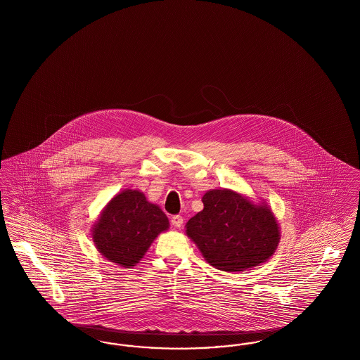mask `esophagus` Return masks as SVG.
<instances>
[{
	"label": "esophagus",
	"mask_w": 360,
	"mask_h": 360,
	"mask_svg": "<svg viewBox=\"0 0 360 360\" xmlns=\"http://www.w3.org/2000/svg\"><path fill=\"white\" fill-rule=\"evenodd\" d=\"M172 224H173L174 227H181V226L184 224V218H182L181 215H174V217H172Z\"/></svg>",
	"instance_id": "1"
}]
</instances>
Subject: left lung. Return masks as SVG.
I'll list each match as a JSON object with an SVG mask.
<instances>
[{
	"instance_id": "left-lung-1",
	"label": "left lung",
	"mask_w": 360,
	"mask_h": 360,
	"mask_svg": "<svg viewBox=\"0 0 360 360\" xmlns=\"http://www.w3.org/2000/svg\"><path fill=\"white\" fill-rule=\"evenodd\" d=\"M205 208L186 224L188 238L208 264L224 272H247L276 251L280 232L271 210L231 190H211Z\"/></svg>"
}]
</instances>
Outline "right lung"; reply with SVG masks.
<instances>
[{"instance_id":"obj_1","label":"right lung","mask_w":360,"mask_h":360,"mask_svg":"<svg viewBox=\"0 0 360 360\" xmlns=\"http://www.w3.org/2000/svg\"><path fill=\"white\" fill-rule=\"evenodd\" d=\"M169 229L162 210L137 190H125L104 208L94 227V241L109 262L129 268L140 262L153 240Z\"/></svg>"}]
</instances>
